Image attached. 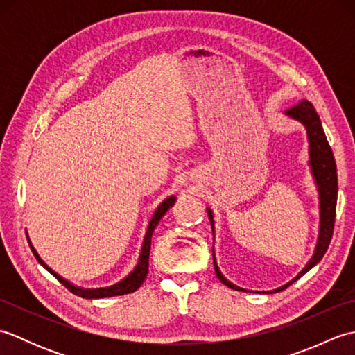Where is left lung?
Wrapping results in <instances>:
<instances>
[{
  "label": "left lung",
  "mask_w": 355,
  "mask_h": 355,
  "mask_svg": "<svg viewBox=\"0 0 355 355\" xmlns=\"http://www.w3.org/2000/svg\"><path fill=\"white\" fill-rule=\"evenodd\" d=\"M286 114L291 116L293 119L299 120V122H302L306 128L308 141H310V157H311L310 164H311L315 182H318L319 195H320V232H319L318 245H315V252L313 254V258L310 259V262L306 263V267L300 271V273L294 277L291 282L281 286V288L275 290V293L285 290L286 286H290L294 281H297L300 276H304L308 270H311L315 263H318L323 258V254L327 253L328 247H329L331 238H333L334 223H336V206H337L336 160H334L333 150H331V146L327 140V135H325V132H323V128H322L318 112H315L314 107L310 102L302 101L297 105H293V107L286 111ZM207 215H209L210 224H212V229H214L212 212L207 210ZM214 267H215L216 277L220 279L224 285H227L229 288H233V290H241L239 286L230 284L227 279L221 275V271L218 270L215 256H214Z\"/></svg>",
  "instance_id": "8db88e82"
}]
</instances>
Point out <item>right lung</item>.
I'll return each instance as SVG.
<instances>
[{"mask_svg": "<svg viewBox=\"0 0 355 355\" xmlns=\"http://www.w3.org/2000/svg\"><path fill=\"white\" fill-rule=\"evenodd\" d=\"M173 202H175V197H169L168 200H164L158 209L155 210V214L153 216V220L149 221L148 225V232H146V236L145 241H143V247H141V253H140V258H139V263L137 267L134 268L132 273L125 277L122 282H119L112 286H108V288H97V290H84V288H79V286H74L71 285L69 281H65L64 277H61L59 275H56L55 271L51 268H49L45 266V262L40 258V254L36 253V250L33 248L32 243L30 244V248H32V252L35 254L36 261L41 263V266L49 270L50 273L55 276L59 282H61L67 290H70L73 294H76L79 297H84V299H102V297H111V296H122V294H128V293H134L137 288H140V285L145 281L146 276H148V267H149V250H150V239H153V233L154 229L157 227L158 221L162 220L163 215L168 212L169 207L173 206Z\"/></svg>", "mask_w": 355, "mask_h": 355, "instance_id": "add662e5", "label": "right lung"}]
</instances>
